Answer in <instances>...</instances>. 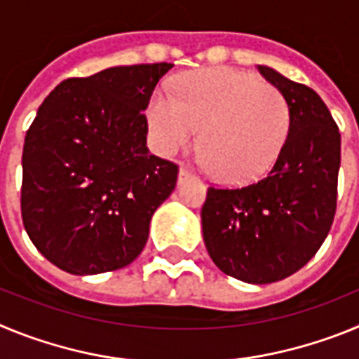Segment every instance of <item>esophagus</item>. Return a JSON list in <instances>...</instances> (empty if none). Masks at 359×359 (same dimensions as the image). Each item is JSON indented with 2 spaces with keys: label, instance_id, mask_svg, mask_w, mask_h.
Segmentation results:
<instances>
[{
  "label": "esophagus",
  "instance_id": "esophagus-1",
  "mask_svg": "<svg viewBox=\"0 0 359 359\" xmlns=\"http://www.w3.org/2000/svg\"><path fill=\"white\" fill-rule=\"evenodd\" d=\"M192 177H194L192 176V172H190L187 167H182V169H180V172H177V183L182 185V183L189 182V180H192Z\"/></svg>",
  "mask_w": 359,
  "mask_h": 359
}]
</instances>
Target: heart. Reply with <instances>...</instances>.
Listing matches in <instances>:
<instances>
[{"label": "heart", "mask_w": 359, "mask_h": 359, "mask_svg": "<svg viewBox=\"0 0 359 359\" xmlns=\"http://www.w3.org/2000/svg\"><path fill=\"white\" fill-rule=\"evenodd\" d=\"M149 136L170 156L196 140L210 170L226 183L264 176L280 156L291 129V111L278 88L252 73L212 68L190 73L177 84V98L156 91L147 107Z\"/></svg>", "instance_id": "heart-1"}]
</instances>
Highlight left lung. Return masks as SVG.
I'll return each mask as SVG.
<instances>
[{
	"instance_id": "8db88e82",
	"label": "left lung",
	"mask_w": 359,
	"mask_h": 359,
	"mask_svg": "<svg viewBox=\"0 0 359 359\" xmlns=\"http://www.w3.org/2000/svg\"><path fill=\"white\" fill-rule=\"evenodd\" d=\"M259 72L290 104L287 142L261 182L241 189L210 187L201 224L208 255L223 273L271 284L306 266L331 230L341 138L316 91L269 66Z\"/></svg>"
}]
</instances>
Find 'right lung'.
<instances>
[{
  "label": "right lung",
  "instance_id": "add662e5",
  "mask_svg": "<svg viewBox=\"0 0 359 359\" xmlns=\"http://www.w3.org/2000/svg\"><path fill=\"white\" fill-rule=\"evenodd\" d=\"M169 62L68 79L44 98L23 147L21 215L57 268L97 275L131 264L172 194L177 165L147 149V109Z\"/></svg>",
  "mask_w": 359,
  "mask_h": 359
}]
</instances>
